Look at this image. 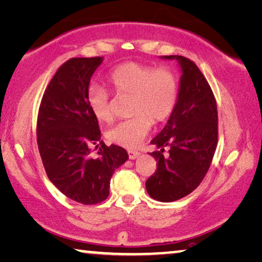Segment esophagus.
<instances>
[{
    "mask_svg": "<svg viewBox=\"0 0 262 262\" xmlns=\"http://www.w3.org/2000/svg\"><path fill=\"white\" fill-rule=\"evenodd\" d=\"M127 154H128V158H130V159H136V158H138L139 155H140L138 151H135V150H128V151H127Z\"/></svg>",
    "mask_w": 262,
    "mask_h": 262,
    "instance_id": "esophagus-1",
    "label": "esophagus"
}]
</instances>
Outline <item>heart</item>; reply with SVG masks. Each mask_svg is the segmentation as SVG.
<instances>
[{"label":"heart","mask_w":262,"mask_h":262,"mask_svg":"<svg viewBox=\"0 0 262 262\" xmlns=\"http://www.w3.org/2000/svg\"><path fill=\"white\" fill-rule=\"evenodd\" d=\"M107 82L118 95L132 97L130 119L123 120L107 132V138L124 147H135L148 134L151 124L170 117L178 100V79L168 69H157L137 62L119 64L107 76ZM88 106L96 118L110 122L112 110L105 89L92 85L88 91Z\"/></svg>","instance_id":"heart-1"}]
</instances>
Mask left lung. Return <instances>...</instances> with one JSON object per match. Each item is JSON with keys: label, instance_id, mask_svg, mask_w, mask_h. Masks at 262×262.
Wrapping results in <instances>:
<instances>
[{"label": "left lung", "instance_id": "left-lung-1", "mask_svg": "<svg viewBox=\"0 0 262 262\" xmlns=\"http://www.w3.org/2000/svg\"><path fill=\"white\" fill-rule=\"evenodd\" d=\"M160 58L176 59L182 76L174 110L151 140L158 148L150 154L157 170L145 185L151 198L170 203L190 194L206 176L218 143V111L211 86L194 63L177 55Z\"/></svg>", "mask_w": 262, "mask_h": 262}]
</instances>
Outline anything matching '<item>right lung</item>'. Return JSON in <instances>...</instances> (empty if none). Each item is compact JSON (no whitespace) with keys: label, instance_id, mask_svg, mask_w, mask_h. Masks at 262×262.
<instances>
[{"label":"right lung","instance_id":"obj_1","mask_svg":"<svg viewBox=\"0 0 262 262\" xmlns=\"http://www.w3.org/2000/svg\"><path fill=\"white\" fill-rule=\"evenodd\" d=\"M102 62L103 57H78L59 67L44 92L37 118L38 151L48 178L83 205L105 200L112 174L128 159L125 148L100 140L98 120L88 106L90 79ZM92 143L99 148L97 157L91 155Z\"/></svg>","mask_w":262,"mask_h":262}]
</instances>
